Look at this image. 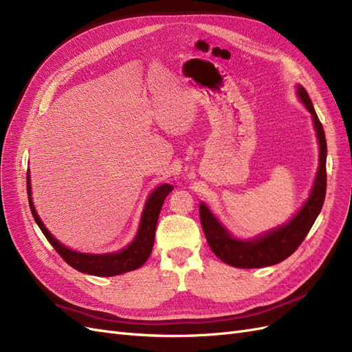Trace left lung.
<instances>
[{"instance_id": "8db88e82", "label": "left lung", "mask_w": 352, "mask_h": 352, "mask_svg": "<svg viewBox=\"0 0 352 352\" xmlns=\"http://www.w3.org/2000/svg\"><path fill=\"white\" fill-rule=\"evenodd\" d=\"M298 95H300V98L304 102L307 110L313 116L314 127L318 138V146H320V164H318L316 182L311 189L310 198L307 199L304 207L298 211V214L287 223V225L265 233L264 236H260L258 239L238 241L229 235L226 229L220 225L204 204H199L201 226L206 233V238L211 251L214 252L223 263L233 265V267L258 269L267 267V265L278 264L286 260L302 243L311 226L314 225L318 212L322 211L327 182L326 136L323 126L320 120H318L316 110L313 107V102L301 85L298 87Z\"/></svg>"}]
</instances>
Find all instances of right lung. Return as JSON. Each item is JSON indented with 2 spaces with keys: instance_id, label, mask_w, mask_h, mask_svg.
Here are the masks:
<instances>
[{
  "instance_id": "right-lung-1",
  "label": "right lung",
  "mask_w": 352,
  "mask_h": 352,
  "mask_svg": "<svg viewBox=\"0 0 352 352\" xmlns=\"http://www.w3.org/2000/svg\"><path fill=\"white\" fill-rule=\"evenodd\" d=\"M26 185H28V197H29V207L32 211V216H34L36 225L44 233L48 242L52 245L60 257L65 260L73 269H76L82 273H88L94 276H117L126 272H132L140 269L141 265L148 260L150 254L154 247V238H155V228H157V220L160 216V210L163 207V202L166 197L172 192L173 186L172 185H162L158 186L151 197L148 198L142 219H141V226L138 230V235L135 241L123 251L114 252V254H82L72 251L66 248L65 245H61L56 238L51 236V233L47 230V228L42 225L39 216L36 214L34 202L30 198V182H29V172L26 175Z\"/></svg>"
}]
</instances>
